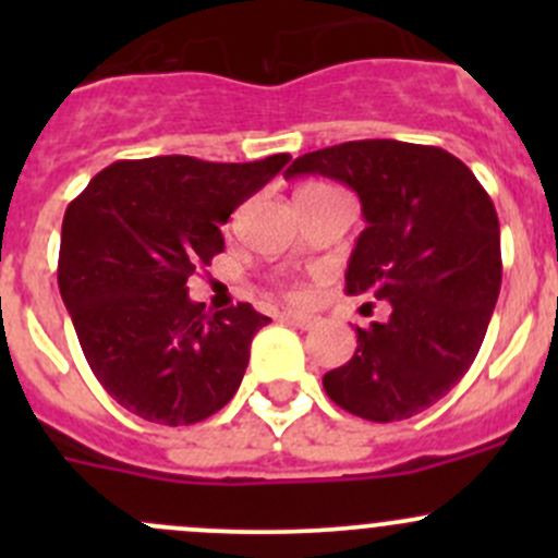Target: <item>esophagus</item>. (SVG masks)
Segmentation results:
<instances>
[{"instance_id":"1","label":"esophagus","mask_w":558,"mask_h":558,"mask_svg":"<svg viewBox=\"0 0 558 558\" xmlns=\"http://www.w3.org/2000/svg\"><path fill=\"white\" fill-rule=\"evenodd\" d=\"M283 320L286 324L296 326V329H313L315 326L313 315H305V313H283Z\"/></svg>"}]
</instances>
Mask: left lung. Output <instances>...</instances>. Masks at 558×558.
<instances>
[{"label": "left lung", "mask_w": 558, "mask_h": 558, "mask_svg": "<svg viewBox=\"0 0 558 558\" xmlns=\"http://www.w3.org/2000/svg\"><path fill=\"white\" fill-rule=\"evenodd\" d=\"M356 191L367 221L345 272L348 294L388 302L359 329L356 353L324 375V391L359 418L404 421L464 378L502 283L499 218L470 167L435 145L353 140L286 170Z\"/></svg>", "instance_id": "left-lung-1"}]
</instances>
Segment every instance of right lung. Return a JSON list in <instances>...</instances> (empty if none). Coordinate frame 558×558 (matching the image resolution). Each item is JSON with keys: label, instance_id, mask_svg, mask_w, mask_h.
I'll list each match as a JSON object with an SVG mask.
<instances>
[{"label": "right lung", "instance_id": "right-lung-1", "mask_svg": "<svg viewBox=\"0 0 558 558\" xmlns=\"http://www.w3.org/2000/svg\"><path fill=\"white\" fill-rule=\"evenodd\" d=\"M291 161L154 156L105 167L61 223L59 291L86 362L129 413L205 421L234 397L267 315L247 302L205 313L185 280L223 251L221 223Z\"/></svg>", "mask_w": 558, "mask_h": 558}]
</instances>
